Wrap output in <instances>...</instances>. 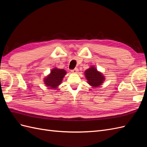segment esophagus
<instances>
[{"mask_svg":"<svg viewBox=\"0 0 147 147\" xmlns=\"http://www.w3.org/2000/svg\"><path fill=\"white\" fill-rule=\"evenodd\" d=\"M78 71V69H77V68H75V69H73V70H71V72H72V73H77V72Z\"/></svg>","mask_w":147,"mask_h":147,"instance_id":"obj_1","label":"esophagus"}]
</instances>
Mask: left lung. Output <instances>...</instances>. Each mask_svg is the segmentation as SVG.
<instances>
[{
  "mask_svg": "<svg viewBox=\"0 0 147 147\" xmlns=\"http://www.w3.org/2000/svg\"><path fill=\"white\" fill-rule=\"evenodd\" d=\"M84 73L88 83L93 87L100 86L105 79L103 75L99 72L94 67H91V68L86 70Z\"/></svg>",
  "mask_w": 147,
  "mask_h": 147,
  "instance_id": "1",
  "label": "left lung"
}]
</instances>
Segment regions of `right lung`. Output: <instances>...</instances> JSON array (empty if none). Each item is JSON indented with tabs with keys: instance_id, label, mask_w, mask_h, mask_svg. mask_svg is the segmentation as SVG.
<instances>
[{
	"instance_id": "obj_1",
	"label": "right lung",
	"mask_w": 147,
	"mask_h": 147,
	"mask_svg": "<svg viewBox=\"0 0 147 147\" xmlns=\"http://www.w3.org/2000/svg\"><path fill=\"white\" fill-rule=\"evenodd\" d=\"M66 72L64 69H54L51 70V74L45 78V84L48 87L56 88L63 81V78Z\"/></svg>"
}]
</instances>
